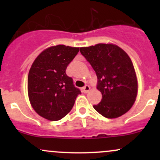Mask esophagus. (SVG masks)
Listing matches in <instances>:
<instances>
[{
    "mask_svg": "<svg viewBox=\"0 0 160 160\" xmlns=\"http://www.w3.org/2000/svg\"><path fill=\"white\" fill-rule=\"evenodd\" d=\"M82 92H83L84 93H86V92H89V90H90V87H89V86L86 85V86H84L83 88H82Z\"/></svg>",
    "mask_w": 160,
    "mask_h": 160,
    "instance_id": "34e87169",
    "label": "esophagus"
}]
</instances>
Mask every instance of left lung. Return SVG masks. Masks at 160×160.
Instances as JSON below:
<instances>
[{
    "mask_svg": "<svg viewBox=\"0 0 160 160\" xmlns=\"http://www.w3.org/2000/svg\"><path fill=\"white\" fill-rule=\"evenodd\" d=\"M81 54L90 63L102 92L99 104L93 106L103 117L114 119L132 107L138 95V80L131 58L113 43H98L80 47Z\"/></svg>",
    "mask_w": 160,
    "mask_h": 160,
    "instance_id": "left-lung-1",
    "label": "left lung"
}]
</instances>
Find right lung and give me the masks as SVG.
<instances>
[{
  "mask_svg": "<svg viewBox=\"0 0 160 160\" xmlns=\"http://www.w3.org/2000/svg\"><path fill=\"white\" fill-rule=\"evenodd\" d=\"M78 52L79 47L52 46L33 62L28 77V94L31 105L40 117L57 121L72 109L81 92L65 71Z\"/></svg>",
  "mask_w": 160,
  "mask_h": 160,
  "instance_id": "obj_1",
  "label": "right lung"
}]
</instances>
